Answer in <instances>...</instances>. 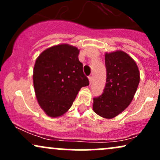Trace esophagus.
Returning <instances> with one entry per match:
<instances>
[{
  "label": "esophagus",
  "mask_w": 160,
  "mask_h": 160,
  "mask_svg": "<svg viewBox=\"0 0 160 160\" xmlns=\"http://www.w3.org/2000/svg\"><path fill=\"white\" fill-rule=\"evenodd\" d=\"M89 82L92 83V76H89Z\"/></svg>",
  "instance_id": "1"
}]
</instances>
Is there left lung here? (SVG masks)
Masks as SVG:
<instances>
[{
    "label": "left lung",
    "mask_w": 160,
    "mask_h": 160,
    "mask_svg": "<svg viewBox=\"0 0 160 160\" xmlns=\"http://www.w3.org/2000/svg\"><path fill=\"white\" fill-rule=\"evenodd\" d=\"M107 69L103 94L93 98V111L100 117L112 119L128 108L140 82L136 62L122 50L105 53Z\"/></svg>",
    "instance_id": "1"
}]
</instances>
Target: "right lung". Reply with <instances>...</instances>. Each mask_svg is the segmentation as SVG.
Here are the masks:
<instances>
[{"label": "right lung", "instance_id": "right-lung-1", "mask_svg": "<svg viewBox=\"0 0 160 160\" xmlns=\"http://www.w3.org/2000/svg\"><path fill=\"white\" fill-rule=\"evenodd\" d=\"M80 49L62 43L43 50L37 58L33 83L40 107L47 116H63L71 107L79 91L89 86L79 61Z\"/></svg>", "mask_w": 160, "mask_h": 160}]
</instances>
